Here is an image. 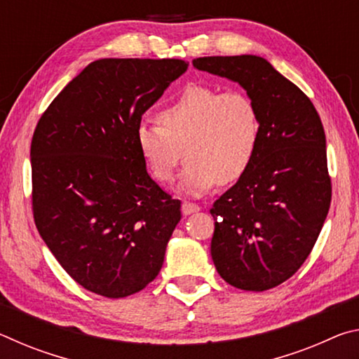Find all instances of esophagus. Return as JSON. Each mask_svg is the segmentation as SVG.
I'll use <instances>...</instances> for the list:
<instances>
[{"mask_svg": "<svg viewBox=\"0 0 359 359\" xmlns=\"http://www.w3.org/2000/svg\"><path fill=\"white\" fill-rule=\"evenodd\" d=\"M196 212H199V205L198 204L187 203V201L182 204V214H184L185 217L187 215H191V214H196Z\"/></svg>", "mask_w": 359, "mask_h": 359, "instance_id": "esophagus-1", "label": "esophagus"}]
</instances>
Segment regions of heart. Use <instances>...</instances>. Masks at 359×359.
Returning <instances> with one entry per match:
<instances>
[{
  "mask_svg": "<svg viewBox=\"0 0 359 359\" xmlns=\"http://www.w3.org/2000/svg\"><path fill=\"white\" fill-rule=\"evenodd\" d=\"M158 123L142 120L135 141L151 177L168 184L182 161L179 188L199 196L215 184L241 180L258 154L261 121L253 100L239 90L222 92L190 83L158 112Z\"/></svg>",
  "mask_w": 359,
  "mask_h": 359,
  "instance_id": "1",
  "label": "heart"
}]
</instances>
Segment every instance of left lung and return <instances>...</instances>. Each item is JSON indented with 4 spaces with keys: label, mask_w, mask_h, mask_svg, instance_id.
<instances>
[{
    "label": "left lung",
    "mask_w": 359,
    "mask_h": 359,
    "mask_svg": "<svg viewBox=\"0 0 359 359\" xmlns=\"http://www.w3.org/2000/svg\"><path fill=\"white\" fill-rule=\"evenodd\" d=\"M193 66L239 83L257 104L261 121L252 168L210 209L212 259L223 280L236 288H274L307 259L330 210L320 115L293 82L261 57H203Z\"/></svg>",
    "instance_id": "1"
}]
</instances>
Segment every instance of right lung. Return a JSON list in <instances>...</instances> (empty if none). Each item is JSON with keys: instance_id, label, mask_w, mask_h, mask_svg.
Here are the masks:
<instances>
[{"instance_id": "add662e5", "label": "right lung", "mask_w": 359, "mask_h": 359, "mask_svg": "<svg viewBox=\"0 0 359 359\" xmlns=\"http://www.w3.org/2000/svg\"><path fill=\"white\" fill-rule=\"evenodd\" d=\"M187 68L174 58L96 60L36 126L29 150L36 228L63 269L92 293L130 296L161 269L180 201L150 177L135 135L144 112Z\"/></svg>"}]
</instances>
